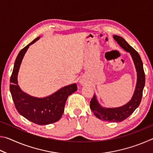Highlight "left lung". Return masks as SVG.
Wrapping results in <instances>:
<instances>
[{
  "mask_svg": "<svg viewBox=\"0 0 153 153\" xmlns=\"http://www.w3.org/2000/svg\"><path fill=\"white\" fill-rule=\"evenodd\" d=\"M113 38L124 50L130 53L133 59L137 71V76H138L135 92L130 101L123 107L114 108H102L98 103L95 95L93 96L90 100V107L96 117L100 120L105 121L120 122L125 120L129 115H131L140 104L142 92L145 85V74L142 59L138 52L131 47L123 38L116 35L114 36Z\"/></svg>",
  "mask_w": 153,
  "mask_h": 153,
  "instance_id": "1",
  "label": "left lung"
}]
</instances>
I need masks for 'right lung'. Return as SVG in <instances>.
Listing matches in <instances>:
<instances>
[{
	"mask_svg": "<svg viewBox=\"0 0 153 153\" xmlns=\"http://www.w3.org/2000/svg\"><path fill=\"white\" fill-rule=\"evenodd\" d=\"M39 38L40 37L36 38L18 54L10 78V91L15 108L19 114L34 123L47 125L60 120L67 98L76 91L77 85L73 84L67 86L50 97L44 98L32 97L22 91L17 84L18 71L28 47Z\"/></svg>",
	"mask_w": 153,
	"mask_h": 153,
	"instance_id": "obj_1",
	"label": "right lung"
}]
</instances>
